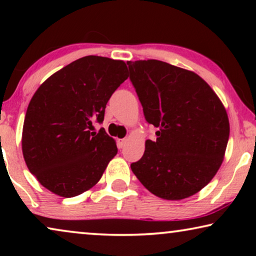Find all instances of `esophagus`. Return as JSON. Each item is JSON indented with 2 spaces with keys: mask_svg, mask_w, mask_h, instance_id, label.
<instances>
[{
  "mask_svg": "<svg viewBox=\"0 0 256 256\" xmlns=\"http://www.w3.org/2000/svg\"><path fill=\"white\" fill-rule=\"evenodd\" d=\"M126 142H127V140L126 138H121V140H118V148H124Z\"/></svg>",
  "mask_w": 256,
  "mask_h": 256,
  "instance_id": "1",
  "label": "esophagus"
}]
</instances>
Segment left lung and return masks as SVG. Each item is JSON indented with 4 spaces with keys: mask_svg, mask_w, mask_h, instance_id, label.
<instances>
[{
    "mask_svg": "<svg viewBox=\"0 0 256 256\" xmlns=\"http://www.w3.org/2000/svg\"><path fill=\"white\" fill-rule=\"evenodd\" d=\"M130 82L156 141L146 140L130 168L157 197L180 200L206 186L222 166L230 138L226 110L194 72L168 62H128Z\"/></svg>",
    "mask_w": 256,
    "mask_h": 256,
    "instance_id": "obj_1",
    "label": "left lung"
}]
</instances>
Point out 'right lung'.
<instances>
[{
  "label": "right lung",
  "mask_w": 256,
  "mask_h": 256,
  "mask_svg": "<svg viewBox=\"0 0 256 256\" xmlns=\"http://www.w3.org/2000/svg\"><path fill=\"white\" fill-rule=\"evenodd\" d=\"M128 78L122 60L86 56L59 70L34 94L23 124L28 169L54 194L71 198L100 180L116 143L104 128L106 104Z\"/></svg>",
  "instance_id": "add662e5"
}]
</instances>
